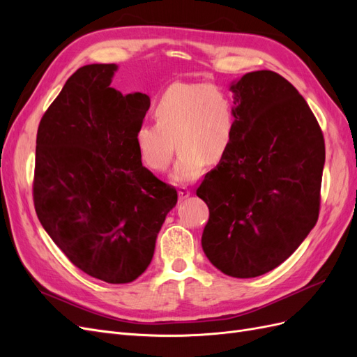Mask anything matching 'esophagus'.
<instances>
[{
  "instance_id": "obj_1",
  "label": "esophagus",
  "mask_w": 357,
  "mask_h": 357,
  "mask_svg": "<svg viewBox=\"0 0 357 357\" xmlns=\"http://www.w3.org/2000/svg\"><path fill=\"white\" fill-rule=\"evenodd\" d=\"M190 197V189L189 188H180L178 189V199L180 201H183V199H186V198H189Z\"/></svg>"
}]
</instances>
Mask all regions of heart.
<instances>
[{"instance_id": "b5f03b06", "label": "heart", "mask_w": 357, "mask_h": 357, "mask_svg": "<svg viewBox=\"0 0 357 357\" xmlns=\"http://www.w3.org/2000/svg\"><path fill=\"white\" fill-rule=\"evenodd\" d=\"M155 122H143L134 134L139 159L164 172L180 150L171 180L176 185L199 178L205 164H219L235 138L236 112L229 93L210 83H174L159 95ZM176 144L174 145V143Z\"/></svg>"}]
</instances>
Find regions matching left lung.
<instances>
[{
  "label": "left lung",
  "mask_w": 357,
  "mask_h": 357,
  "mask_svg": "<svg viewBox=\"0 0 357 357\" xmlns=\"http://www.w3.org/2000/svg\"><path fill=\"white\" fill-rule=\"evenodd\" d=\"M235 138L197 195L208 205L202 250L226 275L252 278L283 264L314 228L325 139L307 101L261 70L231 84Z\"/></svg>",
  "instance_id": "1"
}]
</instances>
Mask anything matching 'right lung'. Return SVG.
<instances>
[{
  "label": "right lung",
  "mask_w": 357,
  "mask_h": 357,
  "mask_svg": "<svg viewBox=\"0 0 357 357\" xmlns=\"http://www.w3.org/2000/svg\"><path fill=\"white\" fill-rule=\"evenodd\" d=\"M116 70L79 68L43 114L32 197L43 228L71 264L125 284L152 262L177 190L143 167L134 134L150 98L110 88Z\"/></svg>",
  "instance_id": "obj_1"
}]
</instances>
